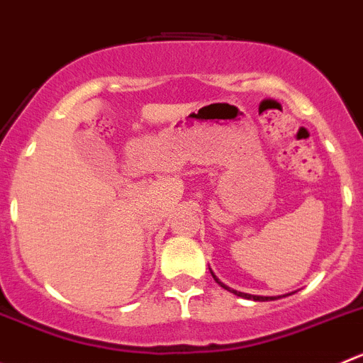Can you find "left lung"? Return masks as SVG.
Returning a JSON list of instances; mask_svg holds the SVG:
<instances>
[{
    "label": "left lung",
    "instance_id": "obj_1",
    "mask_svg": "<svg viewBox=\"0 0 363 363\" xmlns=\"http://www.w3.org/2000/svg\"><path fill=\"white\" fill-rule=\"evenodd\" d=\"M209 271H211V275H213V279H214V282L218 284V286H221L223 287V289H227V291H230V293H234L235 296H241V298H246V300H253V301H275V300H280V298H286V296H289V294H293V293H289V294H282V296H257V294H248V293H241V291H235V289H230V287L228 286H225L223 282H221L220 279H218L216 275H214L213 273V269H211L209 267Z\"/></svg>",
    "mask_w": 363,
    "mask_h": 363
}]
</instances>
